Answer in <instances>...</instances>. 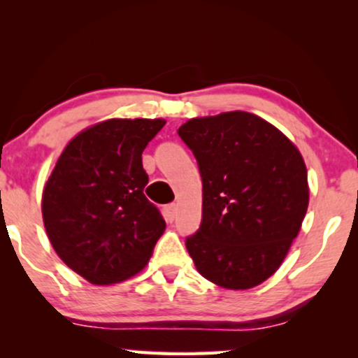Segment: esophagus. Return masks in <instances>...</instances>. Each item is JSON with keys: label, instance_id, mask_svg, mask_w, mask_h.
<instances>
[{"label": "esophagus", "instance_id": "34e87169", "mask_svg": "<svg viewBox=\"0 0 358 358\" xmlns=\"http://www.w3.org/2000/svg\"><path fill=\"white\" fill-rule=\"evenodd\" d=\"M176 212H178V205H176V203L166 205V219L168 220L173 222L175 217H176Z\"/></svg>", "mask_w": 358, "mask_h": 358}]
</instances>
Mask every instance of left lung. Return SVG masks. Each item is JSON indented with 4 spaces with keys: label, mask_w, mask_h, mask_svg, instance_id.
Returning <instances> with one entry per match:
<instances>
[{
    "label": "left lung",
    "mask_w": 358,
    "mask_h": 358,
    "mask_svg": "<svg viewBox=\"0 0 358 358\" xmlns=\"http://www.w3.org/2000/svg\"><path fill=\"white\" fill-rule=\"evenodd\" d=\"M178 136L202 176V222L187 237L196 269L227 289H249L276 273L308 208L298 148L256 114L195 117Z\"/></svg>",
    "instance_id": "left-lung-1"
}]
</instances>
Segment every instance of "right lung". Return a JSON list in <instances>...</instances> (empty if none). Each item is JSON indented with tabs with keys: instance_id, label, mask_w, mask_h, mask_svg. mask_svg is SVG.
Masks as SVG:
<instances>
[{
	"instance_id": "1",
	"label": "right lung",
	"mask_w": 358,
	"mask_h": 358,
	"mask_svg": "<svg viewBox=\"0 0 358 358\" xmlns=\"http://www.w3.org/2000/svg\"><path fill=\"white\" fill-rule=\"evenodd\" d=\"M163 119H109L65 146L42 196L43 224L62 261L92 285L139 273L166 224L146 199L141 155Z\"/></svg>"
}]
</instances>
